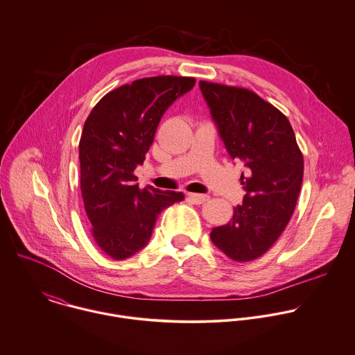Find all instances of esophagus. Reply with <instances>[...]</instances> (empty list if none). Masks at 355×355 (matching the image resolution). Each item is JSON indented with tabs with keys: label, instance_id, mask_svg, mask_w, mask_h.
<instances>
[{
	"label": "esophagus",
	"instance_id": "obj_1",
	"mask_svg": "<svg viewBox=\"0 0 355 355\" xmlns=\"http://www.w3.org/2000/svg\"><path fill=\"white\" fill-rule=\"evenodd\" d=\"M187 198L193 202V204H202L205 201L209 200V196L205 194H196V193H187Z\"/></svg>",
	"mask_w": 355,
	"mask_h": 355
}]
</instances>
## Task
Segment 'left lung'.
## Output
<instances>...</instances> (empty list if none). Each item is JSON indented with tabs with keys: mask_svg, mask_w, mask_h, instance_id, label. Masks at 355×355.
Listing matches in <instances>:
<instances>
[{
	"mask_svg": "<svg viewBox=\"0 0 355 355\" xmlns=\"http://www.w3.org/2000/svg\"><path fill=\"white\" fill-rule=\"evenodd\" d=\"M218 132L233 159L246 168V191L225 226L211 232L212 242L230 259L261 256L291 220L303 180V154L288 119L254 92L200 81Z\"/></svg>",
	"mask_w": 355,
	"mask_h": 355,
	"instance_id": "left-lung-1",
	"label": "left lung"
}]
</instances>
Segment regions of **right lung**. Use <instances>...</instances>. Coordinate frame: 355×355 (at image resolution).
<instances>
[{"mask_svg": "<svg viewBox=\"0 0 355 355\" xmlns=\"http://www.w3.org/2000/svg\"><path fill=\"white\" fill-rule=\"evenodd\" d=\"M196 84L193 77L136 80L105 95L84 123L80 140L81 194L95 242L114 260L147 245L158 215L183 201L180 191L139 189L141 165L166 109Z\"/></svg>", "mask_w": 355, "mask_h": 355, "instance_id": "1", "label": "right lung"}]
</instances>
